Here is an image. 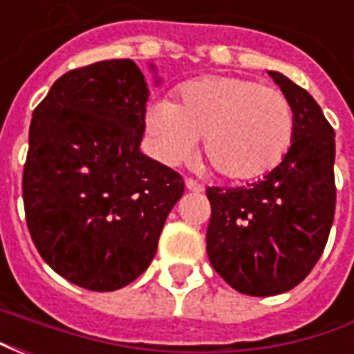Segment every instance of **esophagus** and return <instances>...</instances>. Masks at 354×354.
Masks as SVG:
<instances>
[{"mask_svg":"<svg viewBox=\"0 0 354 354\" xmlns=\"http://www.w3.org/2000/svg\"><path fill=\"white\" fill-rule=\"evenodd\" d=\"M185 187L193 193H201L203 189H205L203 184H199V182H197V180H193V178H185Z\"/></svg>","mask_w":354,"mask_h":354,"instance_id":"esophagus-1","label":"esophagus"}]
</instances>
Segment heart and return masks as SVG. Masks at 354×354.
Here are the masks:
<instances>
[{
	"instance_id": "b5f03b06",
	"label": "heart",
	"mask_w": 354,
	"mask_h": 354,
	"mask_svg": "<svg viewBox=\"0 0 354 354\" xmlns=\"http://www.w3.org/2000/svg\"><path fill=\"white\" fill-rule=\"evenodd\" d=\"M153 155L176 167L189 161L199 138L205 155L227 180L266 176L284 159L294 138V111L281 91L237 75H208L187 83L180 102L157 98L146 111Z\"/></svg>"
}]
</instances>
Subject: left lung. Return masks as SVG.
<instances>
[{
	"label": "left lung",
	"instance_id": "obj_1",
	"mask_svg": "<svg viewBox=\"0 0 354 354\" xmlns=\"http://www.w3.org/2000/svg\"><path fill=\"white\" fill-rule=\"evenodd\" d=\"M267 73L294 111L290 149L254 184L207 189L208 260L231 288L258 297L304 281L326 246L335 210L334 129L305 88Z\"/></svg>",
	"mask_w": 354,
	"mask_h": 354
}]
</instances>
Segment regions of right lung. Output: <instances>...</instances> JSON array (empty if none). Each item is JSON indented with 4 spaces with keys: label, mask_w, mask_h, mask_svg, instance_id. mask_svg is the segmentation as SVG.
Returning a JSON list of instances; mask_svg holds the SVG:
<instances>
[{
    "label": "right lung",
    "mask_w": 354,
    "mask_h": 354,
    "mask_svg": "<svg viewBox=\"0 0 354 354\" xmlns=\"http://www.w3.org/2000/svg\"><path fill=\"white\" fill-rule=\"evenodd\" d=\"M147 98L132 60H100L55 81L32 117L28 230L43 260L81 288L111 292L138 279L184 195L182 176L140 149Z\"/></svg>",
    "instance_id": "right-lung-1"
}]
</instances>
